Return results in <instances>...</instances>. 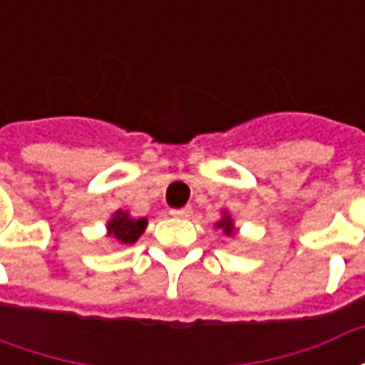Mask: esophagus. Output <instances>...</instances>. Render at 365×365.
<instances>
[{
    "mask_svg": "<svg viewBox=\"0 0 365 365\" xmlns=\"http://www.w3.org/2000/svg\"><path fill=\"white\" fill-rule=\"evenodd\" d=\"M170 215L172 217H178V219H183V217H190L191 207H183V209H170Z\"/></svg>",
    "mask_w": 365,
    "mask_h": 365,
    "instance_id": "1",
    "label": "esophagus"
}]
</instances>
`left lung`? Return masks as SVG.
<instances>
[{
	"label": "left lung",
	"mask_w": 365,
	"mask_h": 365,
	"mask_svg": "<svg viewBox=\"0 0 365 365\" xmlns=\"http://www.w3.org/2000/svg\"><path fill=\"white\" fill-rule=\"evenodd\" d=\"M215 229H221L227 237H237V227H235V219L230 217L229 211H221V219L215 222Z\"/></svg>",
	"instance_id": "left-lung-1"
}]
</instances>
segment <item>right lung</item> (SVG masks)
<instances>
[{
	"label": "right lung",
	"mask_w": 365,
	"mask_h": 365,
	"mask_svg": "<svg viewBox=\"0 0 365 365\" xmlns=\"http://www.w3.org/2000/svg\"><path fill=\"white\" fill-rule=\"evenodd\" d=\"M146 225H148L146 217L136 219V217H130L128 211L119 209L107 221L105 229H107V237H111L115 242H119V245H135L136 240L143 237V232L146 230Z\"/></svg>",
	"instance_id": "obj_1"
}]
</instances>
